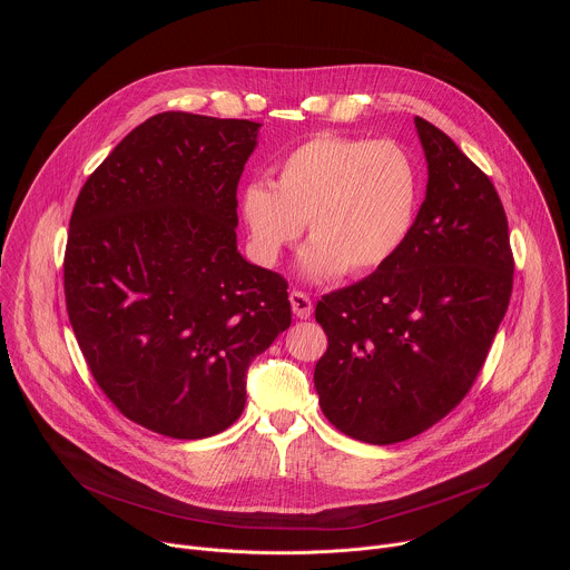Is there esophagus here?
<instances>
[{"label":"esophagus","instance_id":"esophagus-1","mask_svg":"<svg viewBox=\"0 0 570 570\" xmlns=\"http://www.w3.org/2000/svg\"><path fill=\"white\" fill-rule=\"evenodd\" d=\"M288 299H291V306H293L295 317L306 320V317H311V315H313V302H311V297H308L306 293H302V291H293V293L288 295Z\"/></svg>","mask_w":570,"mask_h":570}]
</instances>
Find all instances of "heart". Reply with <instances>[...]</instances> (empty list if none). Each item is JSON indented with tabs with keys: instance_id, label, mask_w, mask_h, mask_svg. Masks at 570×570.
I'll use <instances>...</instances> for the list:
<instances>
[{
	"instance_id": "1",
	"label": "heart",
	"mask_w": 570,
	"mask_h": 570,
	"mask_svg": "<svg viewBox=\"0 0 570 570\" xmlns=\"http://www.w3.org/2000/svg\"><path fill=\"white\" fill-rule=\"evenodd\" d=\"M420 203L413 157L390 139L317 135L288 150L273 185L250 180L238 214L257 262L273 266L308 223L299 253L304 277L370 275L409 238Z\"/></svg>"
}]
</instances>
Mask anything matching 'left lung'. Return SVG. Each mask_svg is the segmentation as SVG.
I'll return each mask as SVG.
<instances>
[{"mask_svg": "<svg viewBox=\"0 0 570 570\" xmlns=\"http://www.w3.org/2000/svg\"><path fill=\"white\" fill-rule=\"evenodd\" d=\"M415 128L429 183L409 238L385 266L315 306L330 338L313 372L320 409L341 433L379 446L455 409L512 295L508 218L492 180L440 128L422 117Z\"/></svg>", "mask_w": 570, "mask_h": 570, "instance_id": "left-lung-1", "label": "left lung"}]
</instances>
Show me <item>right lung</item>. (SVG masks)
I'll use <instances>...</instances> for the list:
<instances>
[{"label":"right lung","instance_id":"obj_1","mask_svg":"<svg viewBox=\"0 0 570 570\" xmlns=\"http://www.w3.org/2000/svg\"><path fill=\"white\" fill-rule=\"evenodd\" d=\"M259 128L155 115L71 212L65 299L80 352L128 420L174 440L232 426L250 363L291 327L284 277L236 248V187Z\"/></svg>","mask_w":570,"mask_h":570}]
</instances>
